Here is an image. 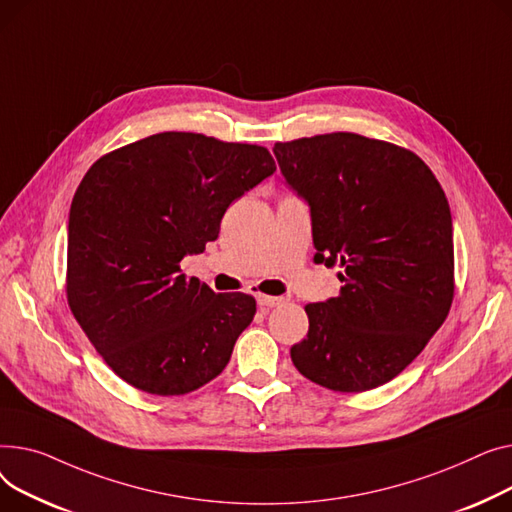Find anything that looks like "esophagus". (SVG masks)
<instances>
[{"mask_svg": "<svg viewBox=\"0 0 512 512\" xmlns=\"http://www.w3.org/2000/svg\"><path fill=\"white\" fill-rule=\"evenodd\" d=\"M256 302L260 308H275L279 304H283V297H275V295H264V293H258L256 295Z\"/></svg>", "mask_w": 512, "mask_h": 512, "instance_id": "esophagus-1", "label": "esophagus"}]
</instances>
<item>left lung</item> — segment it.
I'll return each instance as SVG.
<instances>
[{
	"label": "left lung",
	"instance_id": "left-lung-1",
	"mask_svg": "<svg viewBox=\"0 0 512 512\" xmlns=\"http://www.w3.org/2000/svg\"><path fill=\"white\" fill-rule=\"evenodd\" d=\"M287 186L310 206L314 262L341 266V293L308 304L291 362L308 380L362 393L401 374L453 304V219L411 150L351 132L277 142Z\"/></svg>",
	"mask_w": 512,
	"mask_h": 512
}]
</instances>
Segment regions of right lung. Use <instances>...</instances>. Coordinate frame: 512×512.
I'll return each instance as SVG.
<instances>
[{
  "label": "right lung",
  "mask_w": 512,
  "mask_h": 512,
  "mask_svg": "<svg viewBox=\"0 0 512 512\" xmlns=\"http://www.w3.org/2000/svg\"><path fill=\"white\" fill-rule=\"evenodd\" d=\"M275 171L264 146L192 132L148 136L86 171L68 221V304L119 378L169 397L225 370L256 299L215 293L179 262Z\"/></svg>",
  "instance_id": "add662e5"
}]
</instances>
